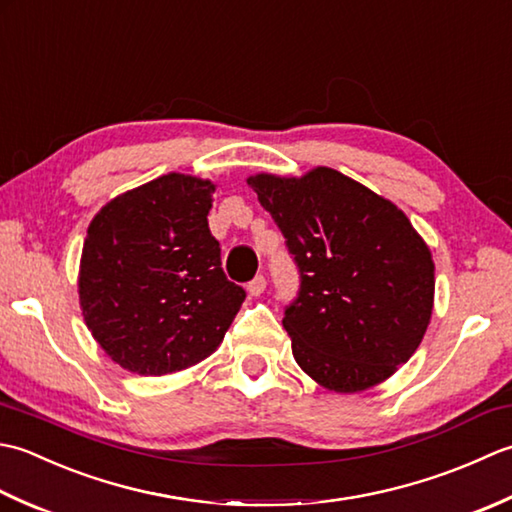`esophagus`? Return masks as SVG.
<instances>
[{
  "mask_svg": "<svg viewBox=\"0 0 512 512\" xmlns=\"http://www.w3.org/2000/svg\"><path fill=\"white\" fill-rule=\"evenodd\" d=\"M265 287H267L265 276H256L254 280H249V283H247L249 296H260V294H263V291H265Z\"/></svg>",
  "mask_w": 512,
  "mask_h": 512,
  "instance_id": "1",
  "label": "esophagus"
}]
</instances>
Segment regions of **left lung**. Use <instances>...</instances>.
Listing matches in <instances>:
<instances>
[{
	"instance_id": "1",
	"label": "left lung",
	"mask_w": 512,
	"mask_h": 512,
	"mask_svg": "<svg viewBox=\"0 0 512 512\" xmlns=\"http://www.w3.org/2000/svg\"><path fill=\"white\" fill-rule=\"evenodd\" d=\"M300 274L283 327L298 367L336 393L367 391L409 360L433 314L431 249L387 198L331 168L249 176Z\"/></svg>"
}]
</instances>
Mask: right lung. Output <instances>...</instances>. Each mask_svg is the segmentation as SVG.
I'll use <instances>...</instances> for the list:
<instances>
[{
    "label": "right lung",
    "instance_id": "right-lung-1",
    "mask_svg": "<svg viewBox=\"0 0 512 512\" xmlns=\"http://www.w3.org/2000/svg\"><path fill=\"white\" fill-rule=\"evenodd\" d=\"M216 185L170 172L112 198L92 218L79 305L92 338L139 375L205 360L245 300L229 283L207 225Z\"/></svg>",
    "mask_w": 512,
    "mask_h": 512
}]
</instances>
